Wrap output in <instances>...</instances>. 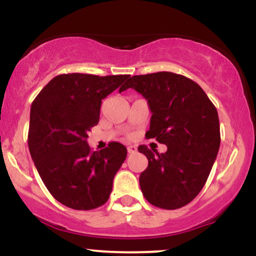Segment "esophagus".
<instances>
[{
	"label": "esophagus",
	"mask_w": 256,
	"mask_h": 256,
	"mask_svg": "<svg viewBox=\"0 0 256 256\" xmlns=\"http://www.w3.org/2000/svg\"><path fill=\"white\" fill-rule=\"evenodd\" d=\"M128 154H134V152H137V148L134 146H128Z\"/></svg>",
	"instance_id": "obj_1"
}]
</instances>
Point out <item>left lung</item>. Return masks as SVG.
Returning <instances> with one entry per match:
<instances>
[{"instance_id":"obj_1","label":"left lung","mask_w":256,"mask_h":256,"mask_svg":"<svg viewBox=\"0 0 256 256\" xmlns=\"http://www.w3.org/2000/svg\"><path fill=\"white\" fill-rule=\"evenodd\" d=\"M128 88L148 100L152 116L146 137L167 146L162 154H154L144 144L138 146L148 158L140 176V190L155 207H184L202 190L218 154L216 106L198 83L177 73L134 76L126 83Z\"/></svg>"}]
</instances>
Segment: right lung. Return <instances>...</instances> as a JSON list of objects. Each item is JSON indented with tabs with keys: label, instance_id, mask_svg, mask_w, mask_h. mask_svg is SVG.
<instances>
[{
	"label": "right lung",
	"instance_id": "add662e5",
	"mask_svg": "<svg viewBox=\"0 0 256 256\" xmlns=\"http://www.w3.org/2000/svg\"><path fill=\"white\" fill-rule=\"evenodd\" d=\"M128 77L60 74L32 102L28 149L44 185L60 204L90 210L110 198L114 176L128 155L126 146L110 142L91 152L86 138L98 125L102 100L116 89L126 90Z\"/></svg>",
	"mask_w": 256,
	"mask_h": 256
}]
</instances>
